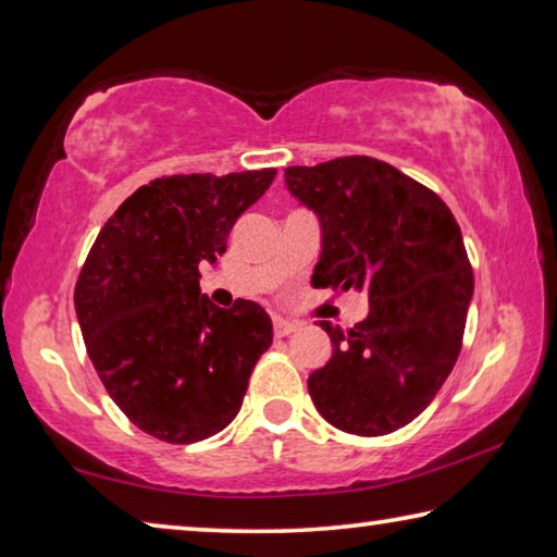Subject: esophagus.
Returning a JSON list of instances; mask_svg holds the SVG:
<instances>
[{"instance_id":"1","label":"esophagus","mask_w":557,"mask_h":557,"mask_svg":"<svg viewBox=\"0 0 557 557\" xmlns=\"http://www.w3.org/2000/svg\"><path fill=\"white\" fill-rule=\"evenodd\" d=\"M297 322H292V319L285 317H275L272 319V329H275V336H287L292 332H297Z\"/></svg>"}]
</instances>
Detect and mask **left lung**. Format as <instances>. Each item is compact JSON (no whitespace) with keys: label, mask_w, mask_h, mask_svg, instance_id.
Here are the masks:
<instances>
[{"label":"left lung","mask_w":557,"mask_h":557,"mask_svg":"<svg viewBox=\"0 0 557 557\" xmlns=\"http://www.w3.org/2000/svg\"><path fill=\"white\" fill-rule=\"evenodd\" d=\"M285 186L317 213L314 287L369 292V317L348 332L329 322L332 358L309 375L319 414L379 437L428 408L457 363L474 295L465 240L428 186L373 157L287 166Z\"/></svg>","instance_id":"left-lung-1"}]
</instances>
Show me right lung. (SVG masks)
<instances>
[{
	"instance_id": "add662e5",
	"label": "right lung",
	"mask_w": 557,
	"mask_h": 557,
	"mask_svg": "<svg viewBox=\"0 0 557 557\" xmlns=\"http://www.w3.org/2000/svg\"><path fill=\"white\" fill-rule=\"evenodd\" d=\"M275 169L174 174L139 186L102 225L75 282L92 366L139 430L172 445L221 432L238 414L272 344L265 309L201 295L199 268L268 191Z\"/></svg>"
}]
</instances>
